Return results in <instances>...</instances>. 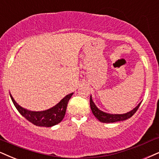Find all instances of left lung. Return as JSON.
Here are the masks:
<instances>
[{
  "mask_svg": "<svg viewBox=\"0 0 159 159\" xmlns=\"http://www.w3.org/2000/svg\"><path fill=\"white\" fill-rule=\"evenodd\" d=\"M141 103H142V102H141L136 107H134L132 111H129V112H127L126 113H123V114H113V113L104 112V111L99 110L97 107V105H95V103L93 102L91 96V98H90V106H91L92 113H93V114L95 116V117L98 119V120L103 123H113L116 122V121H124L126 120V119H128L136 112L139 107L140 106Z\"/></svg>",
  "mask_w": 159,
  "mask_h": 159,
  "instance_id": "obj_1",
  "label": "left lung"
}]
</instances>
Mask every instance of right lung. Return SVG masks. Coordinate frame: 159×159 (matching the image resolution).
I'll return each mask as SVG.
<instances>
[{
  "label": "right lung",
  "mask_w": 159,
  "mask_h": 159,
  "mask_svg": "<svg viewBox=\"0 0 159 159\" xmlns=\"http://www.w3.org/2000/svg\"><path fill=\"white\" fill-rule=\"evenodd\" d=\"M74 93L66 95L56 105L51 108L42 111H32L23 108L15 102L11 93V101L19 113L27 120L39 127H52L56 125L63 119L67 108L68 102Z\"/></svg>",
  "instance_id": "obj_1"
}]
</instances>
